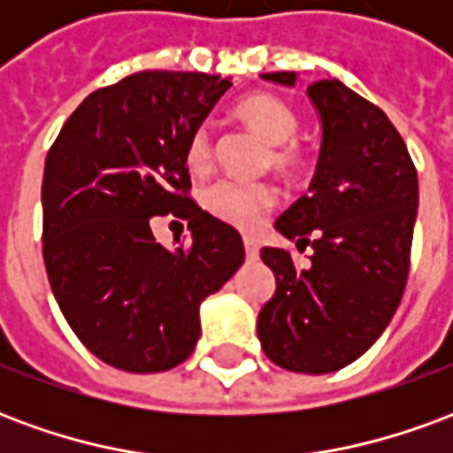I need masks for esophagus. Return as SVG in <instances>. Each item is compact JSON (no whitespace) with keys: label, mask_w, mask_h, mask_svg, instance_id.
Here are the masks:
<instances>
[{"label":"esophagus","mask_w":453,"mask_h":453,"mask_svg":"<svg viewBox=\"0 0 453 453\" xmlns=\"http://www.w3.org/2000/svg\"><path fill=\"white\" fill-rule=\"evenodd\" d=\"M245 252H247V259H257V255H259V245H257L255 237L245 235Z\"/></svg>","instance_id":"34e87169"}]
</instances>
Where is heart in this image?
Wrapping results in <instances>:
<instances>
[{"label":"heart","instance_id":"heart-1","mask_svg":"<svg viewBox=\"0 0 453 453\" xmlns=\"http://www.w3.org/2000/svg\"><path fill=\"white\" fill-rule=\"evenodd\" d=\"M235 116L247 128L255 130L259 138L269 142V157L266 165H272L281 177L294 179L308 165V155L296 138L298 133V116L296 111L274 94H252L245 96L235 106ZM187 165L194 174H203L211 167V135L206 128H196L187 142ZM276 188L266 181H233L220 179L203 191V208L211 216H216L223 223L252 230L259 226L266 211L276 206Z\"/></svg>","mask_w":453,"mask_h":453}]
</instances>
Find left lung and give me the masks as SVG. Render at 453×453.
I'll list each match as a JSON object with an SVG mask.
<instances>
[{
    "mask_svg": "<svg viewBox=\"0 0 453 453\" xmlns=\"http://www.w3.org/2000/svg\"><path fill=\"white\" fill-rule=\"evenodd\" d=\"M262 80L294 87L298 74ZM308 96L323 126L318 167L308 194L274 227L313 247V257L301 269L291 252L262 250L276 291L259 311L257 334L276 366L330 373L359 359L398 308L419 194L408 148L379 106L340 80L313 82Z\"/></svg>",
    "mask_w": 453,
    "mask_h": 453,
    "instance_id": "1",
    "label": "left lung"
}]
</instances>
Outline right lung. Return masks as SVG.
I'll return each instance as SVG.
<instances>
[{"label": "right lung", "mask_w": 453, "mask_h": 453, "mask_svg": "<svg viewBox=\"0 0 453 453\" xmlns=\"http://www.w3.org/2000/svg\"><path fill=\"white\" fill-rule=\"evenodd\" d=\"M233 87L220 74L135 73L96 89L45 157L43 259L65 320L94 357L130 373L188 359L198 308L245 262L235 227L188 198L187 142ZM189 220L158 245L149 218Z\"/></svg>", "instance_id": "add662e5"}]
</instances>
